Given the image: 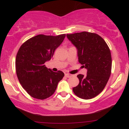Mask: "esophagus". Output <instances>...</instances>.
Here are the masks:
<instances>
[{"mask_svg":"<svg viewBox=\"0 0 129 129\" xmlns=\"http://www.w3.org/2000/svg\"><path fill=\"white\" fill-rule=\"evenodd\" d=\"M65 76H66L67 78H70V77H72L73 75H71V74H69V73H66V74H65Z\"/></svg>","mask_w":129,"mask_h":129,"instance_id":"34e87169","label":"esophagus"}]
</instances>
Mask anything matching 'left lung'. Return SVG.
Returning a JSON list of instances; mask_svg holds the SVG:
<instances>
[{
	"mask_svg": "<svg viewBox=\"0 0 129 129\" xmlns=\"http://www.w3.org/2000/svg\"><path fill=\"white\" fill-rule=\"evenodd\" d=\"M77 49L79 62L87 70V75H78L79 83L73 87L80 98L96 96L106 87L112 70V56L107 44L96 33L83 31L67 35Z\"/></svg>",
	"mask_w": 129,
	"mask_h": 129,
	"instance_id": "8db88e82",
	"label": "left lung"
}]
</instances>
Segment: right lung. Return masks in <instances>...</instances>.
<instances>
[{
  "label": "right lung",
  "instance_id": "add662e5",
  "mask_svg": "<svg viewBox=\"0 0 129 129\" xmlns=\"http://www.w3.org/2000/svg\"><path fill=\"white\" fill-rule=\"evenodd\" d=\"M65 38V34L39 35L27 40L19 48L16 57V74L22 87L33 98L45 100L51 96L64 76L62 71L54 72L44 64L51 59Z\"/></svg>",
  "mask_w": 129,
  "mask_h": 129
}]
</instances>
